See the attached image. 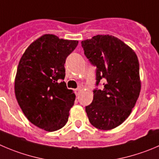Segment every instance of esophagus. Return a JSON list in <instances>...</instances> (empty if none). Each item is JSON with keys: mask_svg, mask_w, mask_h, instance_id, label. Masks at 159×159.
I'll return each instance as SVG.
<instances>
[{"mask_svg": "<svg viewBox=\"0 0 159 159\" xmlns=\"http://www.w3.org/2000/svg\"><path fill=\"white\" fill-rule=\"evenodd\" d=\"M81 91H82V88H81V87H78L77 89H75V94H76V96L80 95V93Z\"/></svg>", "mask_w": 159, "mask_h": 159, "instance_id": "34e87169", "label": "esophagus"}]
</instances>
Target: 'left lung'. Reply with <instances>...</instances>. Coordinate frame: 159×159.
Masks as SVG:
<instances>
[{"label": "left lung", "mask_w": 159, "mask_h": 159, "mask_svg": "<svg viewBox=\"0 0 159 159\" xmlns=\"http://www.w3.org/2000/svg\"><path fill=\"white\" fill-rule=\"evenodd\" d=\"M81 44L87 58L97 66L96 85L105 80L103 90H93L86 112L97 129H112L129 117L140 95L138 58L130 47L108 34L94 36Z\"/></svg>", "instance_id": "obj_1"}]
</instances>
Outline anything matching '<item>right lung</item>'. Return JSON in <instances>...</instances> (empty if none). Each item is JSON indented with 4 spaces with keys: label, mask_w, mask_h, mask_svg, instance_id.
Wrapping results in <instances>:
<instances>
[{
    "label": "right lung",
    "mask_w": 159,
    "mask_h": 159,
    "mask_svg": "<svg viewBox=\"0 0 159 159\" xmlns=\"http://www.w3.org/2000/svg\"><path fill=\"white\" fill-rule=\"evenodd\" d=\"M77 40L41 36L26 48L18 66L15 93L22 112L30 122L48 132L67 123L75 95L62 81L67 56Z\"/></svg>",
    "instance_id": "add662e5"
}]
</instances>
